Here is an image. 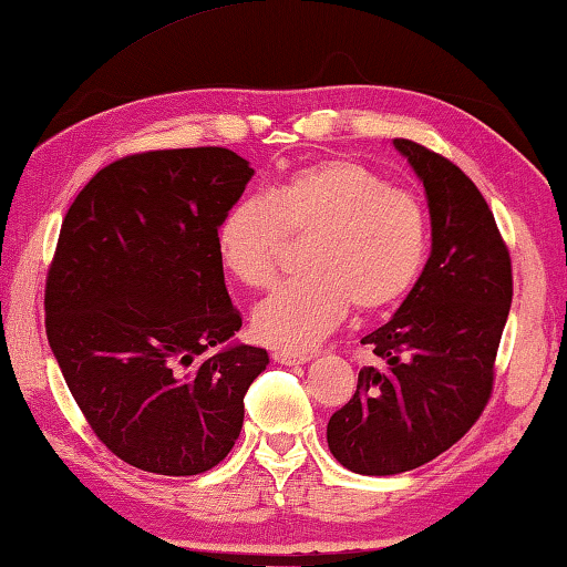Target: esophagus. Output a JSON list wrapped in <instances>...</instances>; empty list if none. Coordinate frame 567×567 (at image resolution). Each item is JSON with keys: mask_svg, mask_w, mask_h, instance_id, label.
I'll return each mask as SVG.
<instances>
[{"mask_svg": "<svg viewBox=\"0 0 567 567\" xmlns=\"http://www.w3.org/2000/svg\"><path fill=\"white\" fill-rule=\"evenodd\" d=\"M274 361H278V364H284V367H293V364H306V361H311V357L301 354V351L278 349V351H274Z\"/></svg>", "mask_w": 567, "mask_h": 567, "instance_id": "obj_1", "label": "esophagus"}]
</instances>
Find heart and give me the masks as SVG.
Segmentation results:
<instances>
[{"label": "heart", "mask_w": 567, "mask_h": 567, "mask_svg": "<svg viewBox=\"0 0 567 567\" xmlns=\"http://www.w3.org/2000/svg\"><path fill=\"white\" fill-rule=\"evenodd\" d=\"M286 234L311 236L303 250L311 274L278 286L254 311L256 337L284 351L317 347L351 303L361 311L396 303L416 284L430 250L422 200L347 157L303 165L264 198L228 206L216 228L220 264L244 286L266 289Z\"/></svg>", "instance_id": "1"}]
</instances>
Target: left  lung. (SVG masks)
Returning <instances> with one entry per match:
<instances>
[{"mask_svg": "<svg viewBox=\"0 0 567 567\" xmlns=\"http://www.w3.org/2000/svg\"><path fill=\"white\" fill-rule=\"evenodd\" d=\"M424 185L432 254L384 327L367 333L384 359L361 369L327 442L357 475H399L450 450L493 392V364L513 303V268L477 185L420 143L392 141Z\"/></svg>", "mask_w": 567, "mask_h": 567, "instance_id": "1", "label": "left lung"}]
</instances>
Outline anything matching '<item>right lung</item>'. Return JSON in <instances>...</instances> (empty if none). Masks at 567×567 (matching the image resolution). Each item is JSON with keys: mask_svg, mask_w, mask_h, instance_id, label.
Listing matches in <instances>:
<instances>
[{"mask_svg": "<svg viewBox=\"0 0 567 567\" xmlns=\"http://www.w3.org/2000/svg\"><path fill=\"white\" fill-rule=\"evenodd\" d=\"M250 175L226 147L130 155L102 168L62 220L44 291L50 349L100 442L137 470L216 467L268 367L266 349L234 339L240 313L216 246Z\"/></svg>", "mask_w": 567, "mask_h": 567, "instance_id": "obj_1", "label": "right lung"}]
</instances>
